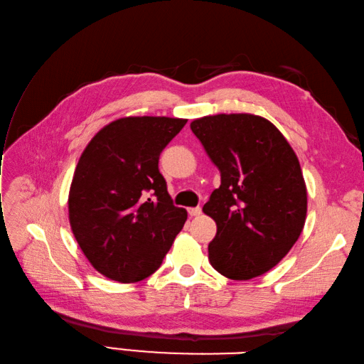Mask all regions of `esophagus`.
<instances>
[{"instance_id":"obj_1","label":"esophagus","mask_w":364,"mask_h":364,"mask_svg":"<svg viewBox=\"0 0 364 364\" xmlns=\"http://www.w3.org/2000/svg\"><path fill=\"white\" fill-rule=\"evenodd\" d=\"M188 213H189L191 217H197V215L201 214V208H189Z\"/></svg>"}]
</instances>
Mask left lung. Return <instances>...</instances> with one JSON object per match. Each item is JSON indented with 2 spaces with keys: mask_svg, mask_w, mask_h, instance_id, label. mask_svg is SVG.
<instances>
[{
  "mask_svg": "<svg viewBox=\"0 0 364 364\" xmlns=\"http://www.w3.org/2000/svg\"><path fill=\"white\" fill-rule=\"evenodd\" d=\"M191 129L222 176L203 206L217 225L208 247L210 265L232 281L269 272L306 223L307 188L296 154L276 125L257 114L205 116Z\"/></svg>",
  "mask_w": 364,
  "mask_h": 364,
  "instance_id": "left-lung-1",
  "label": "left lung"
}]
</instances>
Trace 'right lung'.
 Listing matches in <instances>:
<instances>
[{"mask_svg": "<svg viewBox=\"0 0 364 364\" xmlns=\"http://www.w3.org/2000/svg\"><path fill=\"white\" fill-rule=\"evenodd\" d=\"M188 119L121 117L82 151L68 196V215L83 255L122 284L154 274L188 218L173 206L158 159Z\"/></svg>", "mask_w": 364, "mask_h": 364, "instance_id": "1", "label": "right lung"}]
</instances>
